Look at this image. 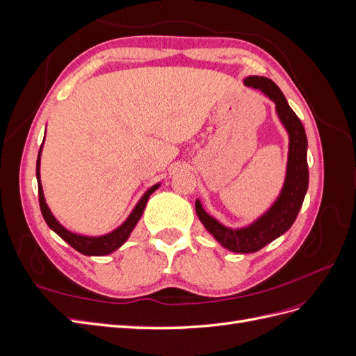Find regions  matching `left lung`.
<instances>
[{
    "mask_svg": "<svg viewBox=\"0 0 356 356\" xmlns=\"http://www.w3.org/2000/svg\"><path fill=\"white\" fill-rule=\"evenodd\" d=\"M248 88L260 89L276 104V113L281 118L289 136V152L285 184L281 195L260 218L243 229H229L204 212L199 200H196V212L202 224L224 248L239 254L260 251L267 243L277 239L294 224L298 211L303 204L307 186V138L303 123L297 114L291 110L281 89L266 77L252 75L243 80Z\"/></svg>",
    "mask_w": 356,
    "mask_h": 356,
    "instance_id": "1",
    "label": "left lung"
}]
</instances>
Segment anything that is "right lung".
I'll use <instances>...</instances> for the list:
<instances>
[{
  "instance_id": "add662e5",
  "label": "right lung",
  "mask_w": 356,
  "mask_h": 356,
  "mask_svg": "<svg viewBox=\"0 0 356 356\" xmlns=\"http://www.w3.org/2000/svg\"><path fill=\"white\" fill-rule=\"evenodd\" d=\"M41 148L42 144L40 147L38 152V159H37V182H38V200H40V209L42 213V218L47 222L49 227L55 232L58 236L65 241L68 245H71L75 251L81 252L83 255H106L111 254L115 250H118L131 236L132 230L135 229L136 222L141 218V215L145 209V204L148 202V197L153 195V193L160 187V184L153 186L152 188H148L145 191V195L139 199V202L136 203V207L134 208V211L129 215L127 220L117 227L115 230H113L108 234L104 236H96V238H92V236H83V234H77L72 233L70 230H67L63 225L53 217V213L50 212L46 199H44V193H42V187H41V181H40V156H41Z\"/></svg>"
}]
</instances>
